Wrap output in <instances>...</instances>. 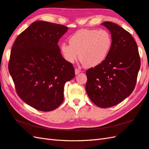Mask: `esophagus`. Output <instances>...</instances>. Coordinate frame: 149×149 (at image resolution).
<instances>
[{
  "label": "esophagus",
  "instance_id": "34e87169",
  "mask_svg": "<svg viewBox=\"0 0 149 149\" xmlns=\"http://www.w3.org/2000/svg\"><path fill=\"white\" fill-rule=\"evenodd\" d=\"M80 72H81V71L79 70V69H78V68H76V69H75V74H79Z\"/></svg>",
  "mask_w": 149,
  "mask_h": 149
}]
</instances>
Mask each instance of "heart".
Returning a JSON list of instances; mask_svg holds the SVG:
<instances>
[{
	"instance_id": "1",
	"label": "heart",
	"mask_w": 149,
	"mask_h": 149,
	"mask_svg": "<svg viewBox=\"0 0 149 149\" xmlns=\"http://www.w3.org/2000/svg\"><path fill=\"white\" fill-rule=\"evenodd\" d=\"M112 40L107 30L81 29L69 38V43H62L61 52L67 62L74 63L79 58L87 68L96 66L106 59Z\"/></svg>"
}]
</instances>
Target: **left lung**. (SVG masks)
Here are the masks:
<instances>
[{
	"instance_id": "8db88e82",
	"label": "left lung",
	"mask_w": 149,
	"mask_h": 149,
	"mask_svg": "<svg viewBox=\"0 0 149 149\" xmlns=\"http://www.w3.org/2000/svg\"><path fill=\"white\" fill-rule=\"evenodd\" d=\"M102 24L111 32L112 46L102 63L86 71V91L96 106L107 108L120 103L133 91L140 57L136 43L128 31L108 21Z\"/></svg>"
}]
</instances>
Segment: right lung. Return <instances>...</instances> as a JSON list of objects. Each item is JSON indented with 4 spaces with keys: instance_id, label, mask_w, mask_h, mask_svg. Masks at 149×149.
Masks as SVG:
<instances>
[{
    "instance_id": "add662e5",
    "label": "right lung",
    "mask_w": 149,
    "mask_h": 149,
    "mask_svg": "<svg viewBox=\"0 0 149 149\" xmlns=\"http://www.w3.org/2000/svg\"><path fill=\"white\" fill-rule=\"evenodd\" d=\"M68 28L38 21L17 36L8 68L17 94L29 106L51 111L64 100V86L74 77V68L57 45Z\"/></svg>"
}]
</instances>
